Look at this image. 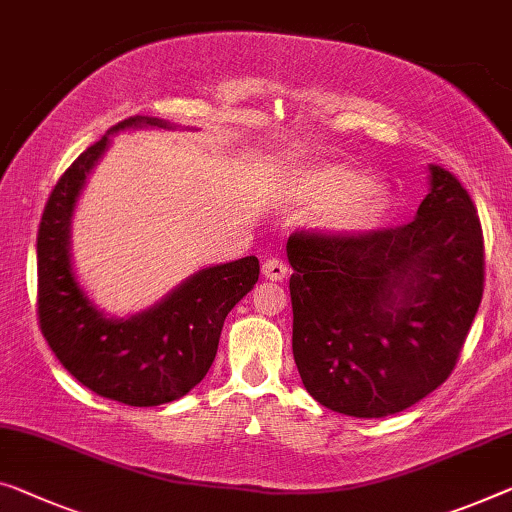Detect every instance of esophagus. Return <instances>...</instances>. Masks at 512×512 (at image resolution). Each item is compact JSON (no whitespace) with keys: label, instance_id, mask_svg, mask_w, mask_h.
I'll return each instance as SVG.
<instances>
[{"label":"esophagus","instance_id":"obj_1","mask_svg":"<svg viewBox=\"0 0 512 512\" xmlns=\"http://www.w3.org/2000/svg\"><path fill=\"white\" fill-rule=\"evenodd\" d=\"M263 274H265V279H270V281H283L288 274V267L283 265V261H279V258H267V261L263 263Z\"/></svg>","mask_w":512,"mask_h":512}]
</instances>
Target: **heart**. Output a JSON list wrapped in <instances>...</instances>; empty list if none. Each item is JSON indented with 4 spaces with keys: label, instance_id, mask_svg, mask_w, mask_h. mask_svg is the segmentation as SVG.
Instances as JSON below:
<instances>
[{
    "label": "heart",
    "instance_id": "obj_1",
    "mask_svg": "<svg viewBox=\"0 0 512 512\" xmlns=\"http://www.w3.org/2000/svg\"><path fill=\"white\" fill-rule=\"evenodd\" d=\"M277 203L295 217H309L332 240H357L382 231L398 212V199L373 171L355 162L320 157L283 174Z\"/></svg>",
    "mask_w": 512,
    "mask_h": 512
}]
</instances>
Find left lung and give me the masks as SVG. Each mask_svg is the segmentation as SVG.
<instances>
[{
    "instance_id": "left-lung-1",
    "label": "left lung",
    "mask_w": 512,
    "mask_h": 512,
    "mask_svg": "<svg viewBox=\"0 0 512 512\" xmlns=\"http://www.w3.org/2000/svg\"><path fill=\"white\" fill-rule=\"evenodd\" d=\"M428 174L426 199L400 229L290 235L293 355L327 410L398 414L458 361L483 297V231L460 180L435 164Z\"/></svg>"
}]
</instances>
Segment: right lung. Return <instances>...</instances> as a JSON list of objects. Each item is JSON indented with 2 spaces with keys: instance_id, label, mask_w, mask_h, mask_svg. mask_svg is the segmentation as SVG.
Returning a JSON list of instances; mask_svg holds the SVG:
<instances>
[{
  "instance_id": "add662e5",
  "label": "right lung",
  "mask_w": 512,
  "mask_h": 512,
  "mask_svg": "<svg viewBox=\"0 0 512 512\" xmlns=\"http://www.w3.org/2000/svg\"><path fill=\"white\" fill-rule=\"evenodd\" d=\"M176 130L155 116H132L86 148L59 178L38 229V320L66 371L102 398L155 407L192 391L217 355L229 311L258 281V258L194 272L160 302L119 318L91 300L73 265V215L86 178L123 130Z\"/></svg>"
}]
</instances>
